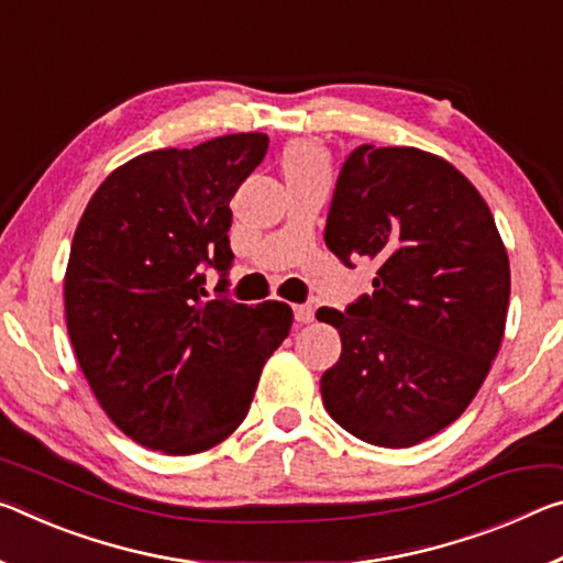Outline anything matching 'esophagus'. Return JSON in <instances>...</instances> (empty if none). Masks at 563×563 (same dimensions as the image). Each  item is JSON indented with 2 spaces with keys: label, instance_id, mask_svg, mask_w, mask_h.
I'll return each mask as SVG.
<instances>
[{
  "label": "esophagus",
  "instance_id": "esophagus-1",
  "mask_svg": "<svg viewBox=\"0 0 563 563\" xmlns=\"http://www.w3.org/2000/svg\"><path fill=\"white\" fill-rule=\"evenodd\" d=\"M292 313H296L298 323H313V318H316L313 306H296L292 308Z\"/></svg>",
  "mask_w": 563,
  "mask_h": 563
}]
</instances>
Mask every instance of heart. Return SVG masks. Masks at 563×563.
<instances>
[{
	"instance_id": "b5f03b06",
	"label": "heart",
	"mask_w": 563,
	"mask_h": 563,
	"mask_svg": "<svg viewBox=\"0 0 563 563\" xmlns=\"http://www.w3.org/2000/svg\"><path fill=\"white\" fill-rule=\"evenodd\" d=\"M285 180H306V177H328V153L318 142L298 140L283 150L280 157Z\"/></svg>"
}]
</instances>
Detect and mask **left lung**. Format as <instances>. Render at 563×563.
<instances>
[{
	"label": "left lung",
	"mask_w": 563,
	"mask_h": 563,
	"mask_svg": "<svg viewBox=\"0 0 563 563\" xmlns=\"http://www.w3.org/2000/svg\"><path fill=\"white\" fill-rule=\"evenodd\" d=\"M325 245L347 267L376 261L373 296L316 313L343 343L320 378L325 410L383 449L431 439L468 408L504 338L511 271L486 200L439 155L361 145Z\"/></svg>",
	"instance_id": "1"
}]
</instances>
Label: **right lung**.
<instances>
[{"label":"right lung","instance_id":"add662e5","mask_svg":"<svg viewBox=\"0 0 563 563\" xmlns=\"http://www.w3.org/2000/svg\"><path fill=\"white\" fill-rule=\"evenodd\" d=\"M265 153L267 135L240 132L132 157L75 230L65 316L77 363L110 421L153 451L190 456L225 441L290 333L285 302L222 296L230 200ZM205 266L223 278L212 301Z\"/></svg>","mask_w":563,"mask_h":563}]
</instances>
